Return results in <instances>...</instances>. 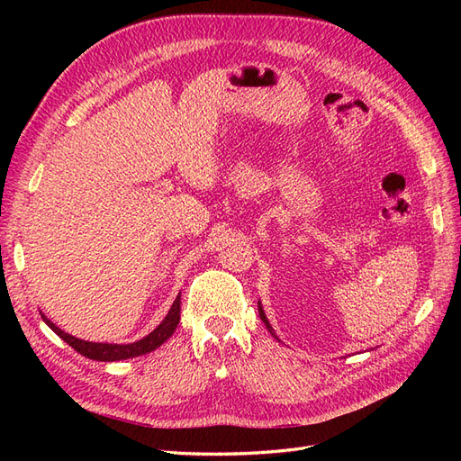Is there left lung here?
<instances>
[{"label": "left lung", "instance_id": "left-lung-1", "mask_svg": "<svg viewBox=\"0 0 461 461\" xmlns=\"http://www.w3.org/2000/svg\"><path fill=\"white\" fill-rule=\"evenodd\" d=\"M258 312H259V317H261V321H263V323H265V327H267V329H269V332H271V334H275V332H273V327L269 325V321H267V317H265V313H263V308H261V303H259V302H258Z\"/></svg>", "mask_w": 461, "mask_h": 461}]
</instances>
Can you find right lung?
<instances>
[{"mask_svg": "<svg viewBox=\"0 0 461 461\" xmlns=\"http://www.w3.org/2000/svg\"><path fill=\"white\" fill-rule=\"evenodd\" d=\"M41 319L46 321L48 327L58 334L59 339H63L68 346H73L75 350L82 356H86L90 359L95 361H119V359H129V357H136V356H144L149 354L151 350L159 348L167 339L171 337L175 332L178 321H180V296H176V300L173 302L169 313L161 321L158 329H153L148 337H144L142 340L132 342V344H102V342H86L71 337V334L63 332L59 327H55L51 321L41 315Z\"/></svg>", "mask_w": 461, "mask_h": 461, "instance_id": "right-lung-1", "label": "right lung"}]
</instances>
